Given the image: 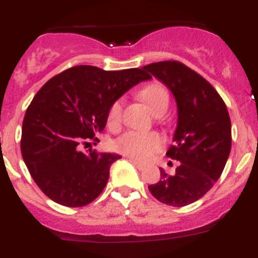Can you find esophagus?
<instances>
[{"label":"esophagus","mask_w":258,"mask_h":258,"mask_svg":"<svg viewBox=\"0 0 258 258\" xmlns=\"http://www.w3.org/2000/svg\"><path fill=\"white\" fill-rule=\"evenodd\" d=\"M129 161H131V163L133 164L134 166H136L137 169H140V170L145 169V165H143V164H141V163H138V161L134 160V159H129Z\"/></svg>","instance_id":"obj_1"}]
</instances>
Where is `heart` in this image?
Segmentation results:
<instances>
[{"instance_id":"1","label":"heart","mask_w":258,"mask_h":258,"mask_svg":"<svg viewBox=\"0 0 258 258\" xmlns=\"http://www.w3.org/2000/svg\"><path fill=\"white\" fill-rule=\"evenodd\" d=\"M140 98L147 103L152 112L161 116L166 112L169 106V93L165 86L159 81L143 86L138 93ZM122 101L116 99L111 103L107 112V124L112 129H117L121 124ZM115 147L120 154L138 161L149 160L154 154L163 147V138L155 132H134L125 133L116 141Z\"/></svg>"}]
</instances>
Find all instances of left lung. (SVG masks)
<instances>
[{
	"mask_svg": "<svg viewBox=\"0 0 258 258\" xmlns=\"http://www.w3.org/2000/svg\"><path fill=\"white\" fill-rule=\"evenodd\" d=\"M143 70L170 89L178 107L174 145L166 156L179 163L172 174L160 168V181L149 190L164 204L188 206L213 187L226 165L231 150L226 104L204 77L181 61H156Z\"/></svg>",
	"mask_w": 258,
	"mask_h": 258,
	"instance_id": "obj_1",
	"label": "left lung"
}]
</instances>
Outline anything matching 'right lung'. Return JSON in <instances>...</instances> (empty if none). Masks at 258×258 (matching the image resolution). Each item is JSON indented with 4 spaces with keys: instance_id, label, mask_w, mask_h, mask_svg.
Instances as JSON below:
<instances>
[{
    "instance_id": "add662e5",
    "label": "right lung",
    "mask_w": 258,
    "mask_h": 258,
    "mask_svg": "<svg viewBox=\"0 0 258 258\" xmlns=\"http://www.w3.org/2000/svg\"><path fill=\"white\" fill-rule=\"evenodd\" d=\"M150 79L143 68L75 66L38 90L24 115L20 150L32 178L47 198L76 208L99 197L109 168L121 156L80 147L99 142L95 136L106 126L111 103Z\"/></svg>"
}]
</instances>
